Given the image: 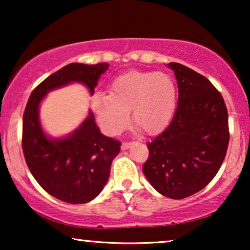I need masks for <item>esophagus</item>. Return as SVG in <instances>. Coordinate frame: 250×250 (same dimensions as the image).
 <instances>
[{
	"mask_svg": "<svg viewBox=\"0 0 250 250\" xmlns=\"http://www.w3.org/2000/svg\"><path fill=\"white\" fill-rule=\"evenodd\" d=\"M129 146H131V143H129V142H123V143H122V150L128 149Z\"/></svg>",
	"mask_w": 250,
	"mask_h": 250,
	"instance_id": "34e87169",
	"label": "esophagus"
}]
</instances>
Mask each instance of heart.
I'll list each match as a JSON object with an SVG mask.
<instances>
[{"instance_id": "obj_1", "label": "heart", "mask_w": 250, "mask_h": 250, "mask_svg": "<svg viewBox=\"0 0 250 250\" xmlns=\"http://www.w3.org/2000/svg\"><path fill=\"white\" fill-rule=\"evenodd\" d=\"M176 105V87L168 75L157 71H127L115 78L109 94L97 93L92 108L108 134L126 127L132 110V123L146 134L166 127Z\"/></svg>"}]
</instances>
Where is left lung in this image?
I'll return each mask as SVG.
<instances>
[{
  "instance_id": "1",
  "label": "left lung",
  "mask_w": 250,
  "mask_h": 250,
  "mask_svg": "<svg viewBox=\"0 0 250 250\" xmlns=\"http://www.w3.org/2000/svg\"><path fill=\"white\" fill-rule=\"evenodd\" d=\"M167 66L177 81V108L168 127L146 143L142 170L160 194L183 199L204 189L220 169L230 139L229 116L206 77L181 63Z\"/></svg>"
}]
</instances>
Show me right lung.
<instances>
[{
	"instance_id": "add662e5",
	"label": "right lung",
	"mask_w": 250,
	"mask_h": 250,
	"mask_svg": "<svg viewBox=\"0 0 250 250\" xmlns=\"http://www.w3.org/2000/svg\"><path fill=\"white\" fill-rule=\"evenodd\" d=\"M108 67L105 62L67 64L33 91L23 112L22 151L27 166L47 193L64 203L85 204L101 192L121 142L102 134L92 111L69 135L50 138L41 125L40 104L50 91L70 83H82L93 95Z\"/></svg>"
}]
</instances>
